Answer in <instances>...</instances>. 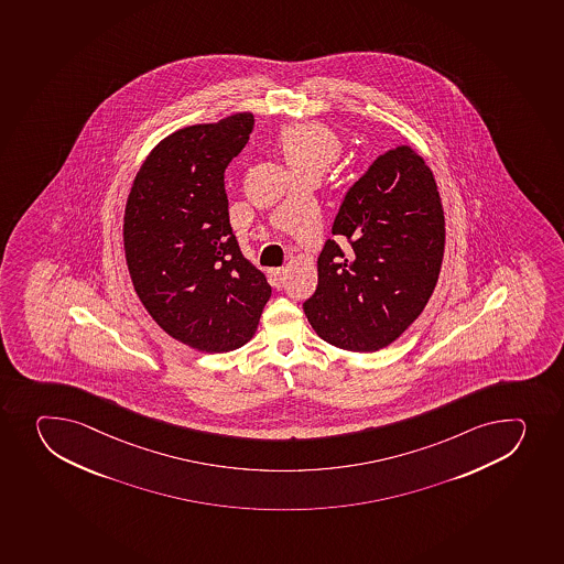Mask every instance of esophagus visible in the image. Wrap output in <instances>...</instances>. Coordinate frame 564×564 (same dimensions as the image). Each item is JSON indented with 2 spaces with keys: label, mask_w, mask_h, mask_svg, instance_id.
<instances>
[{
  "label": "esophagus",
  "mask_w": 564,
  "mask_h": 564,
  "mask_svg": "<svg viewBox=\"0 0 564 564\" xmlns=\"http://www.w3.org/2000/svg\"><path fill=\"white\" fill-rule=\"evenodd\" d=\"M285 268H272V270H270L272 285L275 286V289H281V286H283V283H285Z\"/></svg>",
  "instance_id": "esophagus-1"
}]
</instances>
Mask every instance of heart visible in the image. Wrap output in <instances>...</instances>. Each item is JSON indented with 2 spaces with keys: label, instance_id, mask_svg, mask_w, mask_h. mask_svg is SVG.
Returning <instances> with one entry per match:
<instances>
[{
  "label": "heart",
  "instance_id": "b5f03b06",
  "mask_svg": "<svg viewBox=\"0 0 564 564\" xmlns=\"http://www.w3.org/2000/svg\"><path fill=\"white\" fill-rule=\"evenodd\" d=\"M278 147L291 169L303 165L327 167L340 152V143L327 127L318 123L291 124L281 130Z\"/></svg>",
  "mask_w": 564,
  "mask_h": 564
}]
</instances>
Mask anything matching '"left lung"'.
Masks as SVG:
<instances>
[{
    "label": "left lung",
    "mask_w": 564,
    "mask_h": 564,
    "mask_svg": "<svg viewBox=\"0 0 564 564\" xmlns=\"http://www.w3.org/2000/svg\"><path fill=\"white\" fill-rule=\"evenodd\" d=\"M330 231L336 239L325 240L303 311L330 346L379 351L423 313L440 278L445 218L423 158L410 147L375 158Z\"/></svg>",
    "instance_id": "8db88e82"
}]
</instances>
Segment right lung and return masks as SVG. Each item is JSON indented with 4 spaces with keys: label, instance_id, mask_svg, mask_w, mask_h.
<instances>
[{
    "label": "right lung",
    "instance_id": "1",
    "mask_svg": "<svg viewBox=\"0 0 564 564\" xmlns=\"http://www.w3.org/2000/svg\"><path fill=\"white\" fill-rule=\"evenodd\" d=\"M253 123L251 113H235L165 138L141 165L124 209V253L141 303L198 351L245 346L272 294L240 251L224 191Z\"/></svg>",
    "mask_w": 564,
    "mask_h": 564
}]
</instances>
